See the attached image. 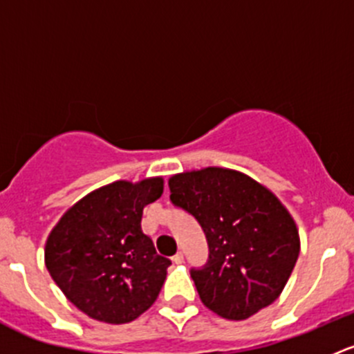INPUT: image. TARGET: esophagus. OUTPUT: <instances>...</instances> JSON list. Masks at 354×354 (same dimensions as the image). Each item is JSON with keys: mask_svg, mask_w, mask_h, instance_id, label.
<instances>
[{"mask_svg": "<svg viewBox=\"0 0 354 354\" xmlns=\"http://www.w3.org/2000/svg\"><path fill=\"white\" fill-rule=\"evenodd\" d=\"M171 260H173L174 263H181V262H183V253H181V252H178L176 255H174L173 259H171Z\"/></svg>", "mask_w": 354, "mask_h": 354, "instance_id": "obj_1", "label": "esophagus"}]
</instances>
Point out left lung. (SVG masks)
<instances>
[{"instance_id":"8db88e82","label":"left lung","mask_w":354,"mask_h":354,"mask_svg":"<svg viewBox=\"0 0 354 354\" xmlns=\"http://www.w3.org/2000/svg\"><path fill=\"white\" fill-rule=\"evenodd\" d=\"M169 192L171 203L205 233L209 259L190 269L203 305L245 320L276 301L299 255L296 224L276 195L223 167L176 174Z\"/></svg>"}]
</instances>
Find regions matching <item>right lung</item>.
Instances as JSON below:
<instances>
[{
	"label": "right lung",
	"mask_w": 354,
	"mask_h": 354,
	"mask_svg": "<svg viewBox=\"0 0 354 354\" xmlns=\"http://www.w3.org/2000/svg\"><path fill=\"white\" fill-rule=\"evenodd\" d=\"M162 194V178L116 181L75 203L51 231L46 267L65 296L88 317L127 324L159 296L171 260L142 231L147 203Z\"/></svg>",
	"instance_id": "obj_1"
}]
</instances>
